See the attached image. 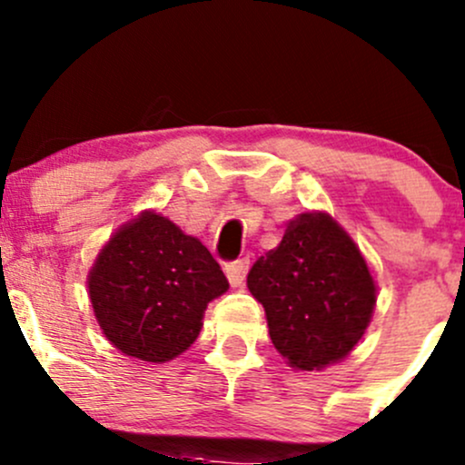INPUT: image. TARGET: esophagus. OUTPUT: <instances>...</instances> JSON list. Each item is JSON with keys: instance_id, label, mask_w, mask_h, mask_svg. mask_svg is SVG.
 <instances>
[{"instance_id": "esophagus-1", "label": "esophagus", "mask_w": 465, "mask_h": 465, "mask_svg": "<svg viewBox=\"0 0 465 465\" xmlns=\"http://www.w3.org/2000/svg\"><path fill=\"white\" fill-rule=\"evenodd\" d=\"M247 269H249V260L247 258L233 260V262L224 264V273H227L232 287H241L244 275H247Z\"/></svg>"}]
</instances>
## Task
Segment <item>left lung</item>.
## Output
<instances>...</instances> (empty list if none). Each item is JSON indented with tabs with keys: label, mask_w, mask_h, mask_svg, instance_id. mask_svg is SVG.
Masks as SVG:
<instances>
[{
	"label": "left lung",
	"mask_w": 465,
	"mask_h": 465,
	"mask_svg": "<svg viewBox=\"0 0 465 465\" xmlns=\"http://www.w3.org/2000/svg\"><path fill=\"white\" fill-rule=\"evenodd\" d=\"M247 287L264 307L278 353L300 371L349 355L375 307L360 249L326 213L291 221L278 249L256 260Z\"/></svg>",
	"instance_id": "left-lung-1"
}]
</instances>
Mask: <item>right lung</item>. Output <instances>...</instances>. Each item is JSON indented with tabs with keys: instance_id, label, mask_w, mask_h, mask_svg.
<instances>
[{
	"instance_id": "obj_1",
	"label": "right lung",
	"mask_w": 465,
	"mask_h": 465,
	"mask_svg": "<svg viewBox=\"0 0 465 465\" xmlns=\"http://www.w3.org/2000/svg\"><path fill=\"white\" fill-rule=\"evenodd\" d=\"M88 289L99 326L121 353L167 361L196 341L207 302L229 282L205 244L145 212L110 238Z\"/></svg>"
}]
</instances>
